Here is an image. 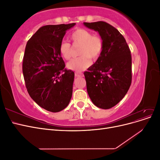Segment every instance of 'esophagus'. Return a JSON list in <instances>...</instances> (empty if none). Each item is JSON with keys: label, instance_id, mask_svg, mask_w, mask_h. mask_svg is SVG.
<instances>
[{"label": "esophagus", "instance_id": "obj_1", "mask_svg": "<svg viewBox=\"0 0 160 160\" xmlns=\"http://www.w3.org/2000/svg\"><path fill=\"white\" fill-rule=\"evenodd\" d=\"M75 77H81V76H82V74L79 73V72H76L75 73Z\"/></svg>", "mask_w": 160, "mask_h": 160}]
</instances>
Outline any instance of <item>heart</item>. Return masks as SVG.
<instances>
[{"mask_svg":"<svg viewBox=\"0 0 160 160\" xmlns=\"http://www.w3.org/2000/svg\"><path fill=\"white\" fill-rule=\"evenodd\" d=\"M70 38L73 44L80 45L78 51L79 57L74 58L67 63V68L77 72L86 69L91 65V61H96L101 56L103 49L102 38L98 35H93L84 28H77L71 33ZM61 57L65 60H69L71 56L70 43L62 41L59 48Z\"/></svg>","mask_w":160,"mask_h":160,"instance_id":"heart-1","label":"heart"}]
</instances>
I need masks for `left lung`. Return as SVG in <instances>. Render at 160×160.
Masks as SVG:
<instances>
[{"label":"left lung","instance_id":"left-lung-1","mask_svg":"<svg viewBox=\"0 0 160 160\" xmlns=\"http://www.w3.org/2000/svg\"><path fill=\"white\" fill-rule=\"evenodd\" d=\"M98 31L103 42L99 59L84 72L87 90L98 108L114 107L126 95L132 83V55L123 36L106 22H83Z\"/></svg>","mask_w":160,"mask_h":160}]
</instances>
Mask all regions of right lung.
Segmentation results:
<instances>
[{
  "mask_svg": "<svg viewBox=\"0 0 160 160\" xmlns=\"http://www.w3.org/2000/svg\"><path fill=\"white\" fill-rule=\"evenodd\" d=\"M45 25L28 41L22 61V72L28 94L51 112H59L69 105L75 73L65 68L59 48L66 31L75 26Z\"/></svg>",
  "mask_w": 160,
  "mask_h": 160,
  "instance_id": "right-lung-1",
  "label": "right lung"
}]
</instances>
